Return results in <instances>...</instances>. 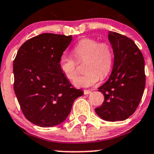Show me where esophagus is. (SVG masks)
Masks as SVG:
<instances>
[{"instance_id": "obj_1", "label": "esophagus", "mask_w": 154, "mask_h": 154, "mask_svg": "<svg viewBox=\"0 0 154 154\" xmlns=\"http://www.w3.org/2000/svg\"><path fill=\"white\" fill-rule=\"evenodd\" d=\"M91 92H92V91H91V90H86V89H85V90H84L85 95H88V94H90Z\"/></svg>"}]
</instances>
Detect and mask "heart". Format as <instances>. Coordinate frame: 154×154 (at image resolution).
Here are the masks:
<instances>
[{
  "mask_svg": "<svg viewBox=\"0 0 154 154\" xmlns=\"http://www.w3.org/2000/svg\"><path fill=\"white\" fill-rule=\"evenodd\" d=\"M73 55L77 62L85 61V74L79 76L74 81L77 87H89L105 77L113 65V52L107 42H100L93 38H83L74 47ZM71 56L62 54L59 60V66L62 74L68 80H74L77 74V63Z\"/></svg>",
  "mask_w": 154,
  "mask_h": 154,
  "instance_id": "obj_1",
  "label": "heart"
}]
</instances>
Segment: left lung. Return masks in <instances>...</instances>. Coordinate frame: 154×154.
Masks as SVG:
<instances>
[{
	"mask_svg": "<svg viewBox=\"0 0 154 154\" xmlns=\"http://www.w3.org/2000/svg\"><path fill=\"white\" fill-rule=\"evenodd\" d=\"M108 39L114 56L113 70L107 81L98 88L104 101L95 110L103 120L122 121L133 114L142 98L144 59L136 44L126 36L109 31Z\"/></svg>",
	"mask_w": 154,
	"mask_h": 154,
	"instance_id": "obj_1",
	"label": "left lung"
}]
</instances>
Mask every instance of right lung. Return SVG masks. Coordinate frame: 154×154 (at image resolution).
Here are the masks:
<instances>
[{
	"label": "right lung",
	"mask_w": 154,
	"mask_h": 154,
	"mask_svg": "<svg viewBox=\"0 0 154 154\" xmlns=\"http://www.w3.org/2000/svg\"><path fill=\"white\" fill-rule=\"evenodd\" d=\"M72 36L44 33L25 41L13 61L14 92L25 118L41 127L65 121L83 92L72 86L59 60Z\"/></svg>",
	"instance_id": "obj_1"
}]
</instances>
